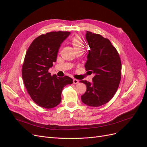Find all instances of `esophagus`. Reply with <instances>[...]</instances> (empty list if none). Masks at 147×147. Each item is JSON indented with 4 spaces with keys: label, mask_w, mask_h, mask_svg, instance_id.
<instances>
[{
    "label": "esophagus",
    "mask_w": 147,
    "mask_h": 147,
    "mask_svg": "<svg viewBox=\"0 0 147 147\" xmlns=\"http://www.w3.org/2000/svg\"><path fill=\"white\" fill-rule=\"evenodd\" d=\"M79 81L78 80L73 79V83L74 84H78V83H79Z\"/></svg>",
    "instance_id": "34e87169"
}]
</instances>
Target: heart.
<instances>
[{
    "instance_id": "1",
    "label": "heart",
    "mask_w": 147,
    "mask_h": 147,
    "mask_svg": "<svg viewBox=\"0 0 147 147\" xmlns=\"http://www.w3.org/2000/svg\"><path fill=\"white\" fill-rule=\"evenodd\" d=\"M71 44L75 52L80 50H84V43L82 38L79 36H76L73 37L71 40Z\"/></svg>"
}]
</instances>
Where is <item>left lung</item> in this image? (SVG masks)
<instances>
[{
  "label": "left lung",
  "mask_w": 147,
  "mask_h": 147,
  "mask_svg": "<svg viewBox=\"0 0 147 147\" xmlns=\"http://www.w3.org/2000/svg\"><path fill=\"white\" fill-rule=\"evenodd\" d=\"M86 39L90 50L84 67L95 76L92 83L80 81L87 88L81 99L88 106L99 107L109 102L117 90L121 80V60L108 38L86 32Z\"/></svg>",
  "instance_id": "1"
}]
</instances>
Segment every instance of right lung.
I'll return each instance as SVG.
<instances>
[{"label":"right lung","instance_id":"obj_1","mask_svg":"<svg viewBox=\"0 0 147 147\" xmlns=\"http://www.w3.org/2000/svg\"><path fill=\"white\" fill-rule=\"evenodd\" d=\"M69 32H52L38 36L30 45L22 68V78L28 94L40 107L52 109L61 101V92L73 83L68 76L58 78L48 72L57 61L61 44Z\"/></svg>","mask_w":147,"mask_h":147}]
</instances>
